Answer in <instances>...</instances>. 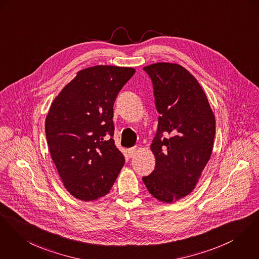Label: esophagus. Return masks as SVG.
<instances>
[{
	"label": "esophagus",
	"mask_w": 259,
	"mask_h": 259,
	"mask_svg": "<svg viewBox=\"0 0 259 259\" xmlns=\"http://www.w3.org/2000/svg\"><path fill=\"white\" fill-rule=\"evenodd\" d=\"M137 152H138L137 147H132V148H129V149H128V154H129L130 158L136 156V155H137Z\"/></svg>",
	"instance_id": "1"
}]
</instances>
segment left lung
I'll return each instance as SVG.
<instances>
[{
    "mask_svg": "<svg viewBox=\"0 0 259 259\" xmlns=\"http://www.w3.org/2000/svg\"><path fill=\"white\" fill-rule=\"evenodd\" d=\"M144 71L153 82L159 116L151 145L156 167L143 181L155 198L171 203L195 188L212 154L216 120L198 80L185 68L156 63Z\"/></svg>",
    "mask_w": 259,
    "mask_h": 259,
    "instance_id": "8db88e82",
    "label": "left lung"
}]
</instances>
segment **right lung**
Segmentation results:
<instances>
[{
  "label": "right lung",
  "mask_w": 259,
  "mask_h": 259,
  "mask_svg": "<svg viewBox=\"0 0 259 259\" xmlns=\"http://www.w3.org/2000/svg\"><path fill=\"white\" fill-rule=\"evenodd\" d=\"M135 69L98 65L77 73L54 100L45 120L51 158L65 188L77 199L106 195L125 159L113 140V104Z\"/></svg>",
  "instance_id": "add662e5"
}]
</instances>
